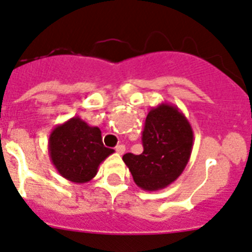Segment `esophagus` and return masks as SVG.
Returning <instances> with one entry per match:
<instances>
[{"label":"esophagus","mask_w":252,"mask_h":252,"mask_svg":"<svg viewBox=\"0 0 252 252\" xmlns=\"http://www.w3.org/2000/svg\"><path fill=\"white\" fill-rule=\"evenodd\" d=\"M115 151L119 154H123L124 152H126V146H124V144H119V146L115 147Z\"/></svg>","instance_id":"1"}]
</instances>
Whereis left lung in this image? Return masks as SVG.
<instances>
[{
  "label": "left lung",
  "instance_id": "left-lung-1",
  "mask_svg": "<svg viewBox=\"0 0 252 252\" xmlns=\"http://www.w3.org/2000/svg\"><path fill=\"white\" fill-rule=\"evenodd\" d=\"M143 153L123 160L143 191H159L185 171L193 147V130L176 105L162 103L149 110L143 130Z\"/></svg>",
  "mask_w": 252,
  "mask_h": 252
}]
</instances>
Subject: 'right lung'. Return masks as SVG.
Masks as SVG:
<instances>
[{
  "label": "right lung",
  "instance_id": "obj_1",
  "mask_svg": "<svg viewBox=\"0 0 252 252\" xmlns=\"http://www.w3.org/2000/svg\"><path fill=\"white\" fill-rule=\"evenodd\" d=\"M113 153V149L104 147L100 129L79 117L56 126L49 138L54 167L65 180L78 185L93 180L100 163Z\"/></svg>",
  "mask_w": 252,
  "mask_h": 252
}]
</instances>
